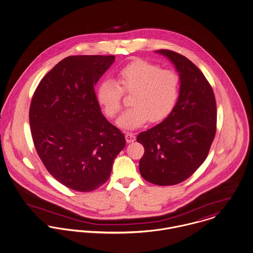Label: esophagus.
I'll return each instance as SVG.
<instances>
[{"label":"esophagus","instance_id":"obj_1","mask_svg":"<svg viewBox=\"0 0 253 253\" xmlns=\"http://www.w3.org/2000/svg\"><path fill=\"white\" fill-rule=\"evenodd\" d=\"M125 138H126V141L127 142H134L136 140V136L133 134V133H126L125 134Z\"/></svg>","mask_w":253,"mask_h":253}]
</instances>
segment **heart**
I'll return each instance as SVG.
<instances>
[{
	"mask_svg": "<svg viewBox=\"0 0 253 253\" xmlns=\"http://www.w3.org/2000/svg\"><path fill=\"white\" fill-rule=\"evenodd\" d=\"M117 83L104 81L98 87L97 101L105 116L115 118L122 109L123 93L132 94V108L118 118L117 125L134 130L148 120L163 121L174 110L180 93L179 75L155 63L135 59L117 72Z\"/></svg>",
	"mask_w": 253,
	"mask_h": 253,
	"instance_id": "obj_1",
	"label": "heart"
}]
</instances>
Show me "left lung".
<instances>
[{"label": "left lung", "instance_id": "left-lung-1", "mask_svg": "<svg viewBox=\"0 0 253 253\" xmlns=\"http://www.w3.org/2000/svg\"><path fill=\"white\" fill-rule=\"evenodd\" d=\"M173 64L180 78V93L173 112L155 127L139 133L144 147L139 172L159 186L179 184L203 164L216 130L214 91L190 59L170 50H158Z\"/></svg>", "mask_w": 253, "mask_h": 253}]
</instances>
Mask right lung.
Returning <instances> with one entry per match:
<instances>
[{
	"instance_id": "right-lung-1",
	"label": "right lung",
	"mask_w": 253,
	"mask_h": 253,
	"mask_svg": "<svg viewBox=\"0 0 253 253\" xmlns=\"http://www.w3.org/2000/svg\"><path fill=\"white\" fill-rule=\"evenodd\" d=\"M115 56H70L39 83L30 107L34 144L56 180L78 192L107 182L124 134L103 116L94 85Z\"/></svg>"
}]
</instances>
